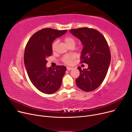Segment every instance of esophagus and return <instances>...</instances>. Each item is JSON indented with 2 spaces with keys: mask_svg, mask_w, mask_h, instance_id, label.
Returning <instances> with one entry per match:
<instances>
[{
  "mask_svg": "<svg viewBox=\"0 0 132 132\" xmlns=\"http://www.w3.org/2000/svg\"><path fill=\"white\" fill-rule=\"evenodd\" d=\"M72 69H73V68H72V67H67V70L68 71L72 70Z\"/></svg>",
  "mask_w": 132,
  "mask_h": 132,
  "instance_id": "1",
  "label": "esophagus"
}]
</instances>
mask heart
Listing matches in <instances>:
<instances>
[{"mask_svg": "<svg viewBox=\"0 0 132 132\" xmlns=\"http://www.w3.org/2000/svg\"><path fill=\"white\" fill-rule=\"evenodd\" d=\"M64 42L67 46H70L71 45H75V39L73 37H70V36L66 37L64 39ZM57 42L56 41L54 42L52 44V49L53 51L55 50V48H56V46H57ZM74 59V57L73 55H65V56H64L63 58H62V61H63L66 64H70L71 63L72 61H73V60Z\"/></svg>", "mask_w": 132, "mask_h": 132, "instance_id": "obj_1", "label": "heart"}]
</instances>
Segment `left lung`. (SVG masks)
<instances>
[{"label":"left lung","mask_w":132,"mask_h":132,"mask_svg":"<svg viewBox=\"0 0 132 132\" xmlns=\"http://www.w3.org/2000/svg\"><path fill=\"white\" fill-rule=\"evenodd\" d=\"M79 38L84 46L81 52V63L88 64L87 69H78L80 76L76 84L83 91L88 92L97 88L104 80L111 61L108 44L103 35L96 29L87 27L70 30Z\"/></svg>","instance_id":"obj_1"}]
</instances>
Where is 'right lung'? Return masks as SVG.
<instances>
[{"label":"right lung","mask_w":132,"mask_h":132,"mask_svg":"<svg viewBox=\"0 0 132 132\" xmlns=\"http://www.w3.org/2000/svg\"><path fill=\"white\" fill-rule=\"evenodd\" d=\"M67 30L44 28L35 33L28 42L24 54V63L30 80L40 92L51 94L60 88L66 71L64 66L54 68L46 66V58L52 54L53 40Z\"/></svg>","instance_id":"right-lung-1"}]
</instances>
